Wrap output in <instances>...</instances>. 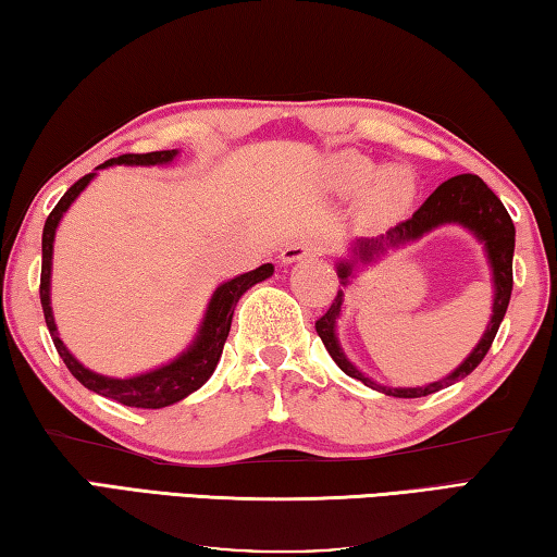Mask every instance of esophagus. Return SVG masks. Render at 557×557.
<instances>
[{
  "label": "esophagus",
  "mask_w": 557,
  "mask_h": 557,
  "mask_svg": "<svg viewBox=\"0 0 557 557\" xmlns=\"http://www.w3.org/2000/svg\"><path fill=\"white\" fill-rule=\"evenodd\" d=\"M323 251H325V244L318 237H313V234H300V237L286 244L278 259L284 263H296V261H304L308 257H318V253H323Z\"/></svg>",
  "instance_id": "1"
}]
</instances>
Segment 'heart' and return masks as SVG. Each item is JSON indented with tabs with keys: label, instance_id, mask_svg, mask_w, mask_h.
<instances>
[{
	"label": "heart",
	"instance_id": "heart-1",
	"mask_svg": "<svg viewBox=\"0 0 557 557\" xmlns=\"http://www.w3.org/2000/svg\"><path fill=\"white\" fill-rule=\"evenodd\" d=\"M327 185L343 195L364 190V212L372 220L388 222L401 218L416 200V175L406 165L382 169L374 159L355 149L327 156L323 165Z\"/></svg>",
	"mask_w": 557,
	"mask_h": 557
}]
</instances>
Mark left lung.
<instances>
[{
	"label": "left lung",
	"instance_id": "left-lung-1",
	"mask_svg": "<svg viewBox=\"0 0 557 557\" xmlns=\"http://www.w3.org/2000/svg\"><path fill=\"white\" fill-rule=\"evenodd\" d=\"M445 224H460V227H465L476 242L482 244L486 253V263H490V271H492V286H494L492 318L490 323H486L484 335L480 337V343H476L472 352L465 357V362L460 367H455L450 374L425 386H384L374 382L372 376L359 372V369L349 362L343 345H339L337 339V320L343 315V308H345L343 288L337 290V298L333 300V306H330L327 313L315 323L318 335L323 339L330 357L335 359V364L343 369L347 376L359 379V382H364L369 388H374V392H382L386 396H396V398H421V396L441 392L445 386H453L455 382H460V379H465L467 374H472L476 364L484 359V355L490 352V347L496 337V330H499L502 320L506 315V308H509L511 286H513L516 227L502 200L486 188V183L480 178V175H472V173L455 175V178L437 185L435 193L413 212L411 220L396 224V227H392L386 234L349 242L347 253L345 257H339L335 263L339 284L349 288V284H352L359 271L372 267L376 261H382L396 249H404L408 244L423 239L425 234H431L437 227H445Z\"/></svg>",
	"mask_w": 557,
	"mask_h": 557
}]
</instances>
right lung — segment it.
<instances>
[{"label":"right lung","instance_id":"obj_1","mask_svg":"<svg viewBox=\"0 0 557 557\" xmlns=\"http://www.w3.org/2000/svg\"><path fill=\"white\" fill-rule=\"evenodd\" d=\"M178 153H181L178 149L151 151V153H124V156H116V159L100 163L92 173L83 175L81 181L73 183L71 188H67V193L61 200H58L53 212L48 214V220L44 224L41 306H44L48 333H51L58 355H61L65 367L71 369V374L85 388H90V392L100 394V396L114 398L116 404H124L132 408L173 406V404L183 401L185 396H190L193 392H198V388L212 376L214 367H218V362H220L222 347H224V343H227L232 315H234V308H237V304H239V298L247 294L251 286H257V284H261V281L273 276V263H261L259 269L239 273V276H234L230 281H224V284H220L212 290L208 308H205V315L200 320V327H198V333H195V337L190 339V345L185 347L178 357H173L171 362L149 369V372L124 376V379L92 372V369H87L81 359H77L71 349L63 345L61 335H58L53 308H51L53 242H55V230H58V224H61L63 214L77 200V195H81L87 185L95 181L97 171L110 169V165H169L178 159Z\"/></svg>","mask_w":557,"mask_h":557}]
</instances>
